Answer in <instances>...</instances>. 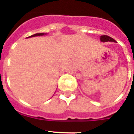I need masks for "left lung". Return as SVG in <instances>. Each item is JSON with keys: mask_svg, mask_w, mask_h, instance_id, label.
<instances>
[{"mask_svg": "<svg viewBox=\"0 0 134 134\" xmlns=\"http://www.w3.org/2000/svg\"><path fill=\"white\" fill-rule=\"evenodd\" d=\"M100 40L101 42H116V41L114 39H113L112 37L108 36V35H102L100 37Z\"/></svg>", "mask_w": 134, "mask_h": 134, "instance_id": "left-lung-1", "label": "left lung"}]
</instances>
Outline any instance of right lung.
Masks as SVG:
<instances>
[{
  "label": "right lung",
  "instance_id": "1",
  "mask_svg": "<svg viewBox=\"0 0 134 134\" xmlns=\"http://www.w3.org/2000/svg\"><path fill=\"white\" fill-rule=\"evenodd\" d=\"M44 33H36V34L35 35H32L31 36L28 37H35V36H40V35H44Z\"/></svg>",
  "mask_w": 134,
  "mask_h": 134
}]
</instances>
